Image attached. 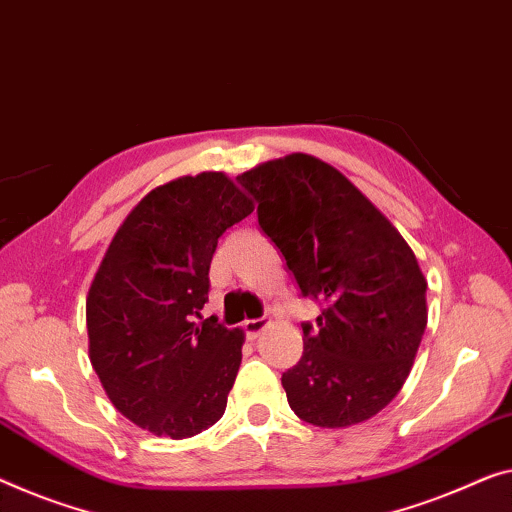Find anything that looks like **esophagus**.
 Here are the masks:
<instances>
[{
  "label": "esophagus",
  "mask_w": 512,
  "mask_h": 512,
  "mask_svg": "<svg viewBox=\"0 0 512 512\" xmlns=\"http://www.w3.org/2000/svg\"><path fill=\"white\" fill-rule=\"evenodd\" d=\"M266 324H269L266 319H246V322L241 324V329L246 333L248 340H255L257 335L266 329Z\"/></svg>",
  "instance_id": "obj_1"
}]
</instances>
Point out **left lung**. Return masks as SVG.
I'll return each mask as SVG.
<instances>
[{"label":"left lung","mask_w":512,"mask_h":512,"mask_svg":"<svg viewBox=\"0 0 512 512\" xmlns=\"http://www.w3.org/2000/svg\"><path fill=\"white\" fill-rule=\"evenodd\" d=\"M301 296L322 303L303 322L301 361L282 372L305 423L347 427L379 414L409 377L427 324V282L407 241L345 174L292 154L236 177Z\"/></svg>","instance_id":"8db88e82"}]
</instances>
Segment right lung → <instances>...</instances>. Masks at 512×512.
<instances>
[{
	"instance_id": "right-lung-1",
	"label": "right lung",
	"mask_w": 512,
	"mask_h": 512,
	"mask_svg": "<svg viewBox=\"0 0 512 512\" xmlns=\"http://www.w3.org/2000/svg\"><path fill=\"white\" fill-rule=\"evenodd\" d=\"M223 172L144 197L114 234L87 296L89 358L121 414L186 439L225 414L243 333L202 319L218 239L253 213Z\"/></svg>"
}]
</instances>
